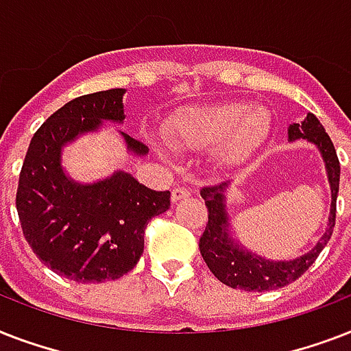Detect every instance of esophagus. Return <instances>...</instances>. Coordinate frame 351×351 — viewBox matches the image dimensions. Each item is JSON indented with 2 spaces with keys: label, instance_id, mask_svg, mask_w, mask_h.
Returning <instances> with one entry per match:
<instances>
[{
  "label": "esophagus",
  "instance_id": "34e87169",
  "mask_svg": "<svg viewBox=\"0 0 351 351\" xmlns=\"http://www.w3.org/2000/svg\"><path fill=\"white\" fill-rule=\"evenodd\" d=\"M189 195H191V193L187 191L186 187H175V189L171 191V200H173V202H180V200L187 198Z\"/></svg>",
  "mask_w": 351,
  "mask_h": 351
}]
</instances>
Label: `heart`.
Wrapping results in <instances>:
<instances>
[{"instance_id":"obj_1","label":"heart","mask_w":351,"mask_h":351,"mask_svg":"<svg viewBox=\"0 0 351 351\" xmlns=\"http://www.w3.org/2000/svg\"><path fill=\"white\" fill-rule=\"evenodd\" d=\"M269 112L245 101L189 107L176 112L164 127L165 140L182 151L217 149L224 165L250 160L266 140Z\"/></svg>"}]
</instances>
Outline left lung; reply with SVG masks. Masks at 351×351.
<instances>
[{"label":"left lung","mask_w":351,"mask_h":351,"mask_svg":"<svg viewBox=\"0 0 351 351\" xmlns=\"http://www.w3.org/2000/svg\"><path fill=\"white\" fill-rule=\"evenodd\" d=\"M288 138L289 142L302 138L317 145L326 164L328 182L332 189V209H330L326 233L319 239L313 250L299 258L280 262L267 261L247 251L244 245H240L239 242H234V239H231L224 195L226 189L230 187V182L202 187L200 195L206 200V208H208V224L200 237L198 247L211 273L230 288H239L244 291H267V289L288 286L315 262L319 253L328 244V240L332 239L333 228H335V211H337L339 178H341V164H339L333 142L324 131V127L321 125V121L311 112H308L302 123L289 125Z\"/></svg>","instance_id":"left-lung-1"}]
</instances>
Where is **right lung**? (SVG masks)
I'll return each instance as SVG.
<instances>
[{
  "instance_id": "add662e5",
  "label": "right lung",
  "mask_w": 351,
  "mask_h": 351,
  "mask_svg": "<svg viewBox=\"0 0 351 351\" xmlns=\"http://www.w3.org/2000/svg\"><path fill=\"white\" fill-rule=\"evenodd\" d=\"M125 89L80 96L58 109L34 132L19 173L16 209L23 237L43 264L76 282L123 277L143 253V233L153 217L171 206L169 191H153L117 171L95 184L65 175L62 149L101 121L121 123ZM127 149L147 147L121 132Z\"/></svg>"
}]
</instances>
